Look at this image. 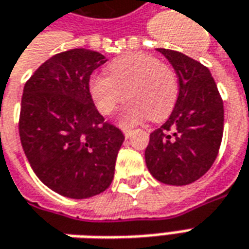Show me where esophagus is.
Wrapping results in <instances>:
<instances>
[{"label":"esophagus","mask_w":249,"mask_h":249,"mask_svg":"<svg viewBox=\"0 0 249 249\" xmlns=\"http://www.w3.org/2000/svg\"><path fill=\"white\" fill-rule=\"evenodd\" d=\"M131 133H133V130H130V128H123V134H124L126 138H128V137L131 136Z\"/></svg>","instance_id":"esophagus-1"}]
</instances>
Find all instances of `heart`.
Instances as JSON below:
<instances>
[{"mask_svg": "<svg viewBox=\"0 0 249 249\" xmlns=\"http://www.w3.org/2000/svg\"><path fill=\"white\" fill-rule=\"evenodd\" d=\"M109 75H93L88 90L97 109L112 113L124 98L131 100L118 113L122 126H133L146 119L161 121L174 109L178 79L166 64L145 53H130L108 64Z\"/></svg>", "mask_w": 249, "mask_h": 249, "instance_id": "b5f03b06", "label": "heart"}]
</instances>
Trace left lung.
I'll return each mask as SVG.
<instances>
[{"instance_id":"left-lung-1","label":"left lung","mask_w":249,"mask_h":249,"mask_svg":"<svg viewBox=\"0 0 249 249\" xmlns=\"http://www.w3.org/2000/svg\"><path fill=\"white\" fill-rule=\"evenodd\" d=\"M178 76L179 93L166 123L149 137L145 163L155 179L182 186L211 168L223 136V103L210 70L181 52L158 48Z\"/></svg>"}]
</instances>
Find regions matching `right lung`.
Listing matches in <instances>:
<instances>
[{
    "label": "right lung",
    "mask_w": 249,
    "mask_h": 249,
    "mask_svg": "<svg viewBox=\"0 0 249 249\" xmlns=\"http://www.w3.org/2000/svg\"><path fill=\"white\" fill-rule=\"evenodd\" d=\"M105 61L101 53L83 48L58 53L23 90V151L35 175L64 197L96 196L113 179L124 136L105 123L88 90L90 75Z\"/></svg>",
    "instance_id": "1"
}]
</instances>
